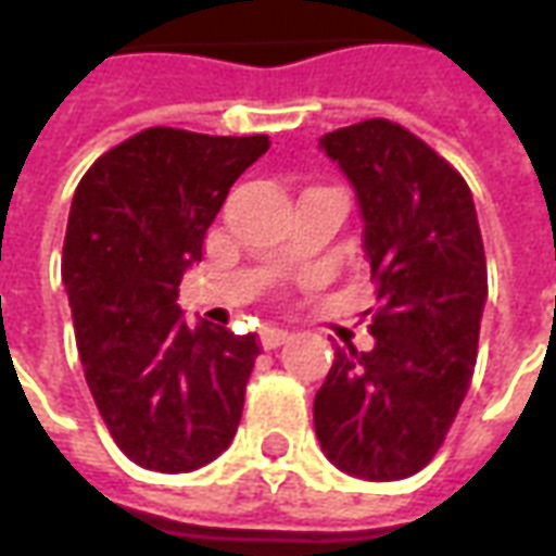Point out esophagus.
<instances>
[{
    "mask_svg": "<svg viewBox=\"0 0 556 556\" xmlns=\"http://www.w3.org/2000/svg\"><path fill=\"white\" fill-rule=\"evenodd\" d=\"M258 339H262V345H265L267 351L279 349V345H286L291 339L289 330H282V327H265L262 333H258Z\"/></svg>",
    "mask_w": 556,
    "mask_h": 556,
    "instance_id": "34e87169",
    "label": "esophagus"
}]
</instances>
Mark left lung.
Instances as JSON below:
<instances>
[{
	"instance_id": "obj_1",
	"label": "left lung",
	"mask_w": 556,
	"mask_h": 556,
	"mask_svg": "<svg viewBox=\"0 0 556 556\" xmlns=\"http://www.w3.org/2000/svg\"><path fill=\"white\" fill-rule=\"evenodd\" d=\"M321 148L357 190L378 309L372 351L337 345L315 434L351 477H414L446 441L477 366L489 270L473 195L453 163L387 118L339 127Z\"/></svg>"
}]
</instances>
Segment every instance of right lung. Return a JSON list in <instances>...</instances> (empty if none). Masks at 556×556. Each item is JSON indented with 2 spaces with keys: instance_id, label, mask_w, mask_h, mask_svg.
<instances>
[{
  "instance_id": "1",
  "label": "right lung",
  "mask_w": 556,
  "mask_h": 556,
  "mask_svg": "<svg viewBox=\"0 0 556 556\" xmlns=\"http://www.w3.org/2000/svg\"><path fill=\"white\" fill-rule=\"evenodd\" d=\"M267 137L148 127L91 163L71 202L62 282L94 405L139 467L187 473L241 422L258 337L190 327L175 303L207 226Z\"/></svg>"
}]
</instances>
